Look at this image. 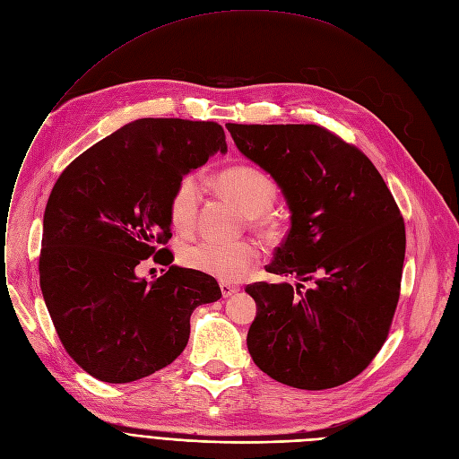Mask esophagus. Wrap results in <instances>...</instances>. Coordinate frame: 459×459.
Masks as SVG:
<instances>
[{
  "label": "esophagus",
  "mask_w": 459,
  "mask_h": 459,
  "mask_svg": "<svg viewBox=\"0 0 459 459\" xmlns=\"http://www.w3.org/2000/svg\"><path fill=\"white\" fill-rule=\"evenodd\" d=\"M221 292H222V296H224V298H230V296L237 294V292H238V289H237V287H233V285H228V283H221Z\"/></svg>",
  "instance_id": "1"
}]
</instances>
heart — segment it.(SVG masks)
Returning <instances> with one entry per match:
<instances>
[{"mask_svg":"<svg viewBox=\"0 0 459 459\" xmlns=\"http://www.w3.org/2000/svg\"><path fill=\"white\" fill-rule=\"evenodd\" d=\"M219 189L240 205L246 213L257 217L266 213L275 200L277 189L270 176L250 165H235L217 176ZM202 198L196 174H186L176 182L169 198V217L178 231H189L198 215ZM182 261L202 273L213 275L224 283H235L248 275L259 263V250L252 242L202 240L187 246Z\"/></svg>","mask_w":459,"mask_h":459,"instance_id":"b5f03b06","label":"heart"}]
</instances>
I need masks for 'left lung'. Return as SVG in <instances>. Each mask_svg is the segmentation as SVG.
Wrapping results in <instances>:
<instances>
[{"label":"left lung","instance_id":"1","mask_svg":"<svg viewBox=\"0 0 459 459\" xmlns=\"http://www.w3.org/2000/svg\"><path fill=\"white\" fill-rule=\"evenodd\" d=\"M226 128L290 209L266 272L296 283L246 287L257 305L246 338L254 362L299 390L355 378L385 342L399 301L406 231L390 189L364 152L318 125Z\"/></svg>","mask_w":459,"mask_h":459}]
</instances>
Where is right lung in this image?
<instances>
[{"mask_svg":"<svg viewBox=\"0 0 459 459\" xmlns=\"http://www.w3.org/2000/svg\"><path fill=\"white\" fill-rule=\"evenodd\" d=\"M226 154L224 128L211 121L137 119L65 167L44 213L40 289L65 351L86 373L139 380L186 349L191 314L221 299L207 273L169 266L152 283L135 266L172 237L169 198L182 176Z\"/></svg>","mask_w":459,"mask_h":459,"instance_id":"right-lung-1","label":"right lung"}]
</instances>
